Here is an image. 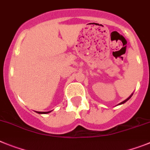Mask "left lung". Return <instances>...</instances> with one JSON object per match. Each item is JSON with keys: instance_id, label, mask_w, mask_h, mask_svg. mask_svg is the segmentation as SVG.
Wrapping results in <instances>:
<instances>
[{"instance_id": "obj_1", "label": "left lung", "mask_w": 150, "mask_h": 150, "mask_svg": "<svg viewBox=\"0 0 150 150\" xmlns=\"http://www.w3.org/2000/svg\"><path fill=\"white\" fill-rule=\"evenodd\" d=\"M132 95H133V93H132V94H131V96H130V97H128V98H127V99H126V100H124L123 102L120 103H119V105H121V104H123V103H125V102H127V100H129V99H130V98H131V96H132Z\"/></svg>"}]
</instances>
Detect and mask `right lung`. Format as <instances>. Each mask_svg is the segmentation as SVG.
<instances>
[{
  "instance_id": "1",
  "label": "right lung",
  "mask_w": 150,
  "mask_h": 150,
  "mask_svg": "<svg viewBox=\"0 0 150 150\" xmlns=\"http://www.w3.org/2000/svg\"><path fill=\"white\" fill-rule=\"evenodd\" d=\"M50 112L51 111H50V112H37L39 113V114H47V113H49V112Z\"/></svg>"
}]
</instances>
